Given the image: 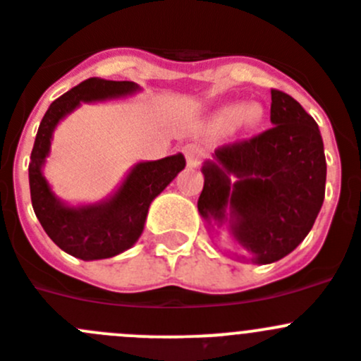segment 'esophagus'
I'll return each instance as SVG.
<instances>
[{
    "label": "esophagus",
    "mask_w": 361,
    "mask_h": 361,
    "mask_svg": "<svg viewBox=\"0 0 361 361\" xmlns=\"http://www.w3.org/2000/svg\"><path fill=\"white\" fill-rule=\"evenodd\" d=\"M202 150L195 145L184 147V157H186V163L190 168H198V164L202 163Z\"/></svg>",
    "instance_id": "34e87169"
}]
</instances>
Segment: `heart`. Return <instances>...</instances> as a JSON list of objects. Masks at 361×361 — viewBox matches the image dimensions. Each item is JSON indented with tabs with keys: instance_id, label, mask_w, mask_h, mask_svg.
I'll return each mask as SVG.
<instances>
[{
	"instance_id": "1",
	"label": "heart",
	"mask_w": 361,
	"mask_h": 361,
	"mask_svg": "<svg viewBox=\"0 0 361 361\" xmlns=\"http://www.w3.org/2000/svg\"><path fill=\"white\" fill-rule=\"evenodd\" d=\"M264 111L259 104H229L218 109L211 118V128L216 132H227L233 127L238 128H256L263 123Z\"/></svg>"
}]
</instances>
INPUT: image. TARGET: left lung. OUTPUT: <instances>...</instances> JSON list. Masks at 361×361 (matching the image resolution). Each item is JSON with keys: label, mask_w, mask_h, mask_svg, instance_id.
Listing matches in <instances>:
<instances>
[{"label": "left lung", "mask_w": 361, "mask_h": 361, "mask_svg": "<svg viewBox=\"0 0 361 361\" xmlns=\"http://www.w3.org/2000/svg\"><path fill=\"white\" fill-rule=\"evenodd\" d=\"M270 121L274 127L252 140L214 150L202 166L198 197L207 226L229 221L233 238L257 264L279 261L308 236L326 193V155L315 120L290 94L272 89Z\"/></svg>", "instance_id": "left-lung-1"}]
</instances>
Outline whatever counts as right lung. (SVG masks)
Wrapping results in <instances>:
<instances>
[{"label":"right lung","instance_id":"1","mask_svg":"<svg viewBox=\"0 0 361 361\" xmlns=\"http://www.w3.org/2000/svg\"><path fill=\"white\" fill-rule=\"evenodd\" d=\"M135 91H140V85L134 82L87 78L53 102L39 125L28 164L32 206L53 243L78 259H105L130 249L143 233L152 200L186 166L183 154L137 163L118 191L97 204L68 206L55 197L42 166L59 121L82 102L123 98Z\"/></svg>","mask_w":361,"mask_h":361}]
</instances>
